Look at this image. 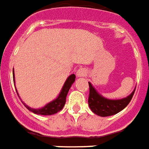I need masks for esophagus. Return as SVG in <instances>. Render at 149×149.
<instances>
[{
  "label": "esophagus",
  "mask_w": 149,
  "mask_h": 149,
  "mask_svg": "<svg viewBox=\"0 0 149 149\" xmlns=\"http://www.w3.org/2000/svg\"><path fill=\"white\" fill-rule=\"evenodd\" d=\"M76 74L78 77H84L87 74V71H86V70H85L84 68H80V69L78 70V71H77Z\"/></svg>",
  "instance_id": "esophagus-1"
}]
</instances>
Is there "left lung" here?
<instances>
[{"mask_svg": "<svg viewBox=\"0 0 149 149\" xmlns=\"http://www.w3.org/2000/svg\"><path fill=\"white\" fill-rule=\"evenodd\" d=\"M88 83L90 90L88 104L90 108L94 113L102 117L113 116L124 109L130 103L136 90L135 88L133 91L126 98L121 100H108L98 93L91 83Z\"/></svg>", "mask_w": 149, "mask_h": 149, "instance_id": "1", "label": "left lung"}]
</instances>
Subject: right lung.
<instances>
[{
    "instance_id": "add662e5",
    "label": "right lung",
    "mask_w": 149,
    "mask_h": 149,
    "mask_svg": "<svg viewBox=\"0 0 149 149\" xmlns=\"http://www.w3.org/2000/svg\"><path fill=\"white\" fill-rule=\"evenodd\" d=\"M13 83H15V79H14V72L13 73ZM75 81V75L73 74L71 75H70L67 79L66 80V82L63 85V87L61 92H60L59 95L58 96V98L56 100H53L52 102L47 103L46 106L43 107L40 109H33V108H31L29 107V106H27L26 103H24L23 102V104L25 105L26 108L28 109L30 111H32L34 114H38V115H42V116H50V115H54V114L58 112L59 111H61L63 108V107L66 103V95H67V93L69 91L70 86L72 85L74 82ZM17 94L18 95L17 91ZM19 96V95H18Z\"/></svg>"
}]
</instances>
